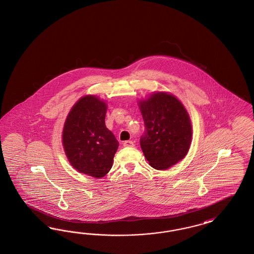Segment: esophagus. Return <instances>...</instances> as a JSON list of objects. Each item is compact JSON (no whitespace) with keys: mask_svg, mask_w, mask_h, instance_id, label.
Returning <instances> with one entry per match:
<instances>
[{"mask_svg":"<svg viewBox=\"0 0 254 254\" xmlns=\"http://www.w3.org/2000/svg\"><path fill=\"white\" fill-rule=\"evenodd\" d=\"M125 147H133L134 146V142L132 140H126L123 143Z\"/></svg>","mask_w":254,"mask_h":254,"instance_id":"34e87169","label":"esophagus"}]
</instances>
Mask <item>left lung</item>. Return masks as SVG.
<instances>
[{
  "mask_svg": "<svg viewBox=\"0 0 254 254\" xmlns=\"http://www.w3.org/2000/svg\"><path fill=\"white\" fill-rule=\"evenodd\" d=\"M145 131L139 138L154 169H167L185 157L192 139V126L181 101L167 93L153 94L139 102Z\"/></svg>",
  "mask_w": 254,
  "mask_h": 254,
  "instance_id": "obj_1",
  "label": "left lung"
}]
</instances>
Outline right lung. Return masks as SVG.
I'll use <instances>...</instances> for the list:
<instances>
[{
	"instance_id": "1",
	"label": "right lung",
	"mask_w": 254,
	"mask_h": 254,
	"mask_svg": "<svg viewBox=\"0 0 254 254\" xmlns=\"http://www.w3.org/2000/svg\"><path fill=\"white\" fill-rule=\"evenodd\" d=\"M106 104L95 96H85L71 108L62 134L66 155L81 173L105 176L113 166L118 141L105 126Z\"/></svg>"
}]
</instances>
